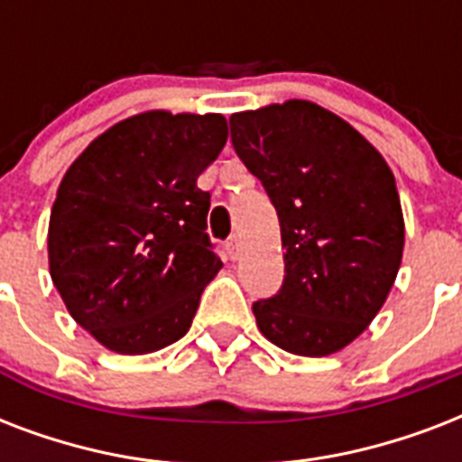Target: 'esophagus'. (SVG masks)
Returning <instances> with one entry per match:
<instances>
[{
    "mask_svg": "<svg viewBox=\"0 0 462 462\" xmlns=\"http://www.w3.org/2000/svg\"><path fill=\"white\" fill-rule=\"evenodd\" d=\"M227 254H230V259H239V254H242V239L237 237V235H232L230 239H227Z\"/></svg>",
    "mask_w": 462,
    "mask_h": 462,
    "instance_id": "esophagus-1",
    "label": "esophagus"
}]
</instances>
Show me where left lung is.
Listing matches in <instances>:
<instances>
[{
	"label": "left lung",
	"mask_w": 462,
	"mask_h": 462,
	"mask_svg": "<svg viewBox=\"0 0 462 462\" xmlns=\"http://www.w3.org/2000/svg\"><path fill=\"white\" fill-rule=\"evenodd\" d=\"M232 146L278 210L285 278L254 302L273 345L326 357L350 345L386 302L405 223L386 160L345 119L309 100L230 117Z\"/></svg>",
	"instance_id": "obj_1"
}]
</instances>
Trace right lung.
Wrapping results in <instances>:
<instances>
[{"label":"right lung","instance_id":"add662e5","mask_svg":"<svg viewBox=\"0 0 462 462\" xmlns=\"http://www.w3.org/2000/svg\"><path fill=\"white\" fill-rule=\"evenodd\" d=\"M227 141L223 115L151 110L100 134L64 174L47 232L69 314L119 355L180 340L223 268L199 174Z\"/></svg>","mask_w":462,"mask_h":462}]
</instances>
